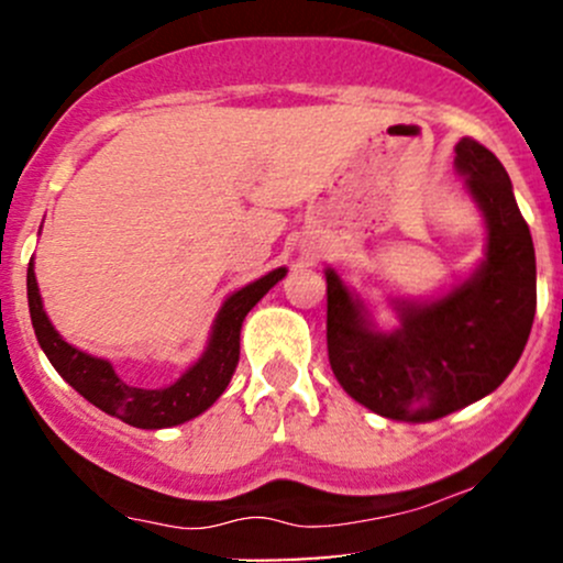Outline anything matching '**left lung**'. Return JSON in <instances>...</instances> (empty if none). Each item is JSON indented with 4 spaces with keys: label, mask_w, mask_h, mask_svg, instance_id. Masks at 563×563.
<instances>
[{
    "label": "left lung",
    "mask_w": 563,
    "mask_h": 563,
    "mask_svg": "<svg viewBox=\"0 0 563 563\" xmlns=\"http://www.w3.org/2000/svg\"><path fill=\"white\" fill-rule=\"evenodd\" d=\"M455 169L487 222V256L434 301L394 299L399 328L378 331L333 269L328 360L344 391L391 421L423 423L495 391L525 352L538 307V267L508 172L476 140L455 145Z\"/></svg>",
    "instance_id": "1"
}]
</instances>
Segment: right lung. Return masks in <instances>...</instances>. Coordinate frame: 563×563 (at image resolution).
I'll return each instance as SVG.
<instances>
[{
    "label": "right lung",
    "mask_w": 563,
    "mask_h": 563,
    "mask_svg": "<svg viewBox=\"0 0 563 563\" xmlns=\"http://www.w3.org/2000/svg\"><path fill=\"white\" fill-rule=\"evenodd\" d=\"M286 267H277L269 275L260 277V280L235 290L219 309L214 328H211L209 346L200 354L198 363L187 367L183 376L174 380L172 386H164V389H142V386L126 384L124 378H119V373L113 371L108 360L92 357V354L63 341L42 307L34 262L29 264L25 286H29V309L38 346L44 349L55 371L84 399H89L108 416L121 418L129 426H137V429H169V426H179L200 416L222 397L232 373H235L238 357H241V325L245 314L256 307V301L277 280L286 277Z\"/></svg>",
    "instance_id": "right-lung-1"
}]
</instances>
